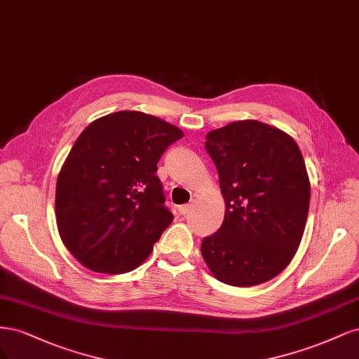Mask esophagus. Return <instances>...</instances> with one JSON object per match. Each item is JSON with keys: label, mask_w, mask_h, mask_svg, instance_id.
I'll list each match as a JSON object with an SVG mask.
<instances>
[{"label": "esophagus", "mask_w": 359, "mask_h": 359, "mask_svg": "<svg viewBox=\"0 0 359 359\" xmlns=\"http://www.w3.org/2000/svg\"><path fill=\"white\" fill-rule=\"evenodd\" d=\"M191 207H192L191 204L180 205V207H179V213H180V215H188V213L191 212Z\"/></svg>", "instance_id": "1"}]
</instances>
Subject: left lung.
<instances>
[{"instance_id":"left-lung-1","label":"left lung","mask_w":359,"mask_h":359,"mask_svg":"<svg viewBox=\"0 0 359 359\" xmlns=\"http://www.w3.org/2000/svg\"><path fill=\"white\" fill-rule=\"evenodd\" d=\"M225 201L217 233L201 255L217 280L255 286L292 261L310 204V180L298 144L276 126L237 121L207 134Z\"/></svg>"}]
</instances>
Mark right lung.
Returning a JSON list of instances; mask_svg holds the SVG:
<instances>
[{
	"mask_svg": "<svg viewBox=\"0 0 359 359\" xmlns=\"http://www.w3.org/2000/svg\"><path fill=\"white\" fill-rule=\"evenodd\" d=\"M183 131L152 114L122 110L90 122L56 182L61 240L86 269L128 273L150 255L172 222L155 175L164 150Z\"/></svg>",
	"mask_w": 359,
	"mask_h": 359,
	"instance_id": "right-lung-1",
	"label": "right lung"
}]
</instances>
